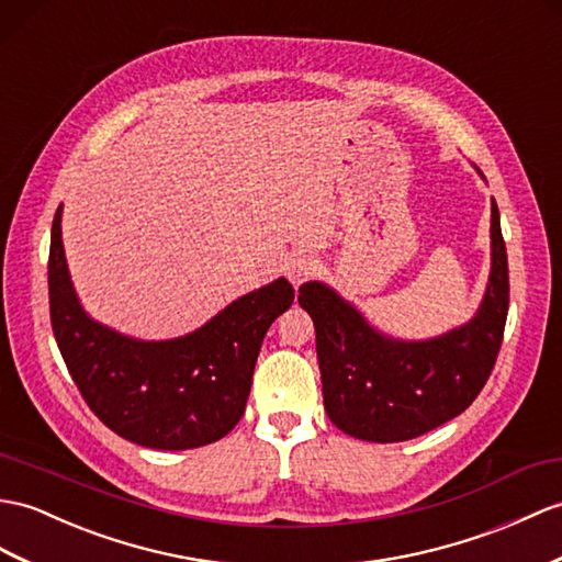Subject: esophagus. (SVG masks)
Here are the masks:
<instances>
[{
    "instance_id": "esophagus-1",
    "label": "esophagus",
    "mask_w": 562,
    "mask_h": 562,
    "mask_svg": "<svg viewBox=\"0 0 562 562\" xmlns=\"http://www.w3.org/2000/svg\"><path fill=\"white\" fill-rule=\"evenodd\" d=\"M321 270V263L313 256H306V254H294L286 258L284 263V276L290 278V282L294 286H299L302 282L316 278V272Z\"/></svg>"
}]
</instances>
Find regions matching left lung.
I'll use <instances>...</instances> for the list:
<instances>
[{
  "instance_id": "1",
  "label": "left lung",
  "mask_w": 562,
  "mask_h": 562,
  "mask_svg": "<svg viewBox=\"0 0 562 562\" xmlns=\"http://www.w3.org/2000/svg\"><path fill=\"white\" fill-rule=\"evenodd\" d=\"M313 318L330 422L347 436L400 442L462 414L486 385L510 304L501 213L491 201V276L476 316L430 340H395L323 282L299 286Z\"/></svg>"
}]
</instances>
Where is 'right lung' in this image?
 Returning <instances> with one entry per match:
<instances>
[{"label":"right lung","mask_w":562,"mask_h":562,"mask_svg":"<svg viewBox=\"0 0 562 562\" xmlns=\"http://www.w3.org/2000/svg\"><path fill=\"white\" fill-rule=\"evenodd\" d=\"M47 282L52 330L86 404L116 436L153 450L201 448L237 426L263 337L294 302V286L278 278L184 337H126L78 302L61 244V205L52 222Z\"/></svg>","instance_id":"right-lung-1"}]
</instances>
